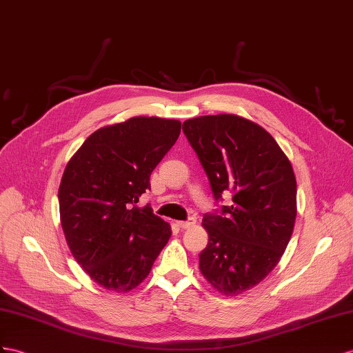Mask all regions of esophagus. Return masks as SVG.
<instances>
[{"mask_svg": "<svg viewBox=\"0 0 353 353\" xmlns=\"http://www.w3.org/2000/svg\"><path fill=\"white\" fill-rule=\"evenodd\" d=\"M195 223H196V221H195L194 218L188 219V221H180V222H177L179 228H182V230H189V228H192Z\"/></svg>", "mask_w": 353, "mask_h": 353, "instance_id": "34e87169", "label": "esophagus"}]
</instances>
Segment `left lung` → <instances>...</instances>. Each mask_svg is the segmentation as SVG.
Wrapping results in <instances>:
<instances>
[{
  "label": "left lung",
  "instance_id": "left-lung-1",
  "mask_svg": "<svg viewBox=\"0 0 353 353\" xmlns=\"http://www.w3.org/2000/svg\"><path fill=\"white\" fill-rule=\"evenodd\" d=\"M183 132L210 180L214 200L232 194V205L205 214L209 234L200 254L204 279L234 296L268 276L291 240L296 180L291 162L263 126L237 114L200 116Z\"/></svg>",
  "mask_w": 353,
  "mask_h": 353
}]
</instances>
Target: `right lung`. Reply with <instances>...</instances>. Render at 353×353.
I'll use <instances>...</instances> for the list:
<instances>
[{
	"label": "right lung",
	"mask_w": 353,
	"mask_h": 353,
	"mask_svg": "<svg viewBox=\"0 0 353 353\" xmlns=\"http://www.w3.org/2000/svg\"><path fill=\"white\" fill-rule=\"evenodd\" d=\"M180 126L155 116L104 126L64 170L58 198L67 245L88 276L108 291L137 288L171 237L170 223L137 203Z\"/></svg>",
	"instance_id": "1"
}]
</instances>
